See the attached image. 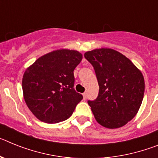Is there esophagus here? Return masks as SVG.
I'll use <instances>...</instances> for the list:
<instances>
[{"mask_svg": "<svg viewBox=\"0 0 158 158\" xmlns=\"http://www.w3.org/2000/svg\"><path fill=\"white\" fill-rule=\"evenodd\" d=\"M83 99L86 100V98H87V93H86V92L83 93Z\"/></svg>", "mask_w": 158, "mask_h": 158, "instance_id": "obj_1", "label": "esophagus"}]
</instances>
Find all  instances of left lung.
<instances>
[{"mask_svg": "<svg viewBox=\"0 0 158 158\" xmlns=\"http://www.w3.org/2000/svg\"><path fill=\"white\" fill-rule=\"evenodd\" d=\"M85 58L94 67L99 91L88 104L101 126L116 129L132 120L142 105L145 92L142 73L124 55L111 48L87 52Z\"/></svg>", "mask_w": 158, "mask_h": 158, "instance_id": "1", "label": "left lung"}]
</instances>
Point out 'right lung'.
<instances>
[{
    "mask_svg": "<svg viewBox=\"0 0 158 158\" xmlns=\"http://www.w3.org/2000/svg\"><path fill=\"white\" fill-rule=\"evenodd\" d=\"M83 59L78 51L60 49L44 55L26 69L22 89L28 109L41 122L71 117L83 95L74 89L73 71Z\"/></svg>",
    "mask_w": 158,
    "mask_h": 158,
    "instance_id": "1",
    "label": "right lung"
}]
</instances>
